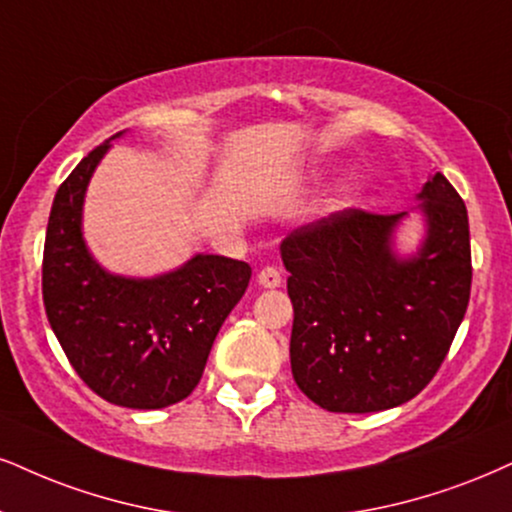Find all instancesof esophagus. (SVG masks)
Wrapping results in <instances>:
<instances>
[{"label": "esophagus", "instance_id": "1", "mask_svg": "<svg viewBox=\"0 0 512 512\" xmlns=\"http://www.w3.org/2000/svg\"><path fill=\"white\" fill-rule=\"evenodd\" d=\"M258 285L266 289H275L282 285V273L275 266H266L258 273Z\"/></svg>", "mask_w": 512, "mask_h": 512}]
</instances>
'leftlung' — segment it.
<instances>
[{
  "instance_id": "1",
  "label": "left lung",
  "mask_w": 512,
  "mask_h": 512,
  "mask_svg": "<svg viewBox=\"0 0 512 512\" xmlns=\"http://www.w3.org/2000/svg\"><path fill=\"white\" fill-rule=\"evenodd\" d=\"M418 254L394 251L408 213L346 208L280 244L294 306L292 375L332 413H377L437 375L470 301L468 208L444 175L425 182Z\"/></svg>"
}]
</instances>
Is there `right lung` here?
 <instances>
[{
    "instance_id": "right-lung-1",
    "label": "right lung",
    "mask_w": 512,
    "mask_h": 512,
    "mask_svg": "<svg viewBox=\"0 0 512 512\" xmlns=\"http://www.w3.org/2000/svg\"><path fill=\"white\" fill-rule=\"evenodd\" d=\"M111 140L94 147L56 192L42 299L63 353L94 394L123 408L156 410L197 387L218 330L249 287L251 268L199 254L149 280L106 273L82 239V201Z\"/></svg>"
}]
</instances>
